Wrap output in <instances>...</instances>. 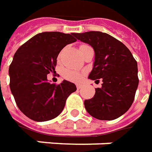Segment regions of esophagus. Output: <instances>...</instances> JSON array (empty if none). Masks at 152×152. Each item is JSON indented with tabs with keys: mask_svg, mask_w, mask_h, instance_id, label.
Instances as JSON below:
<instances>
[{
	"mask_svg": "<svg viewBox=\"0 0 152 152\" xmlns=\"http://www.w3.org/2000/svg\"><path fill=\"white\" fill-rule=\"evenodd\" d=\"M76 87H77V88H78V89H80V88H82V87H83V85H82V84H77V85H76Z\"/></svg>",
	"mask_w": 152,
	"mask_h": 152,
	"instance_id": "esophagus-1",
	"label": "esophagus"
}]
</instances>
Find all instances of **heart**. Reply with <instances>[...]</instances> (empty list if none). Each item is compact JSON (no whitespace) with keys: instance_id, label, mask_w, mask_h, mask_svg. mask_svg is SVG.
Listing matches in <instances>:
<instances>
[{"instance_id":"1","label":"heart","mask_w":152,"mask_h":152,"mask_svg":"<svg viewBox=\"0 0 152 152\" xmlns=\"http://www.w3.org/2000/svg\"><path fill=\"white\" fill-rule=\"evenodd\" d=\"M85 46H88V45H81L80 47H85ZM79 47V48H80ZM82 75L83 73L79 72V71L73 70V69H66L64 71L63 73V76L64 78H66L67 80L72 82H78L82 78Z\"/></svg>"}]
</instances>
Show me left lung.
Returning <instances> with one entry per match:
<instances>
[{
    "instance_id": "8db88e82",
    "label": "left lung",
    "mask_w": 152,
    "mask_h": 152,
    "mask_svg": "<svg viewBox=\"0 0 152 152\" xmlns=\"http://www.w3.org/2000/svg\"><path fill=\"white\" fill-rule=\"evenodd\" d=\"M75 37L89 44L95 51L93 69L88 78L102 80L94 96L85 100L84 106L92 117L113 120L131 107L138 86L137 64L128 47L107 33L90 31L75 33Z\"/></svg>"
}]
</instances>
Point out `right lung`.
<instances>
[{
  "instance_id": "1",
  "label": "right lung",
  "mask_w": 152,
  "mask_h": 152,
  "mask_svg": "<svg viewBox=\"0 0 152 152\" xmlns=\"http://www.w3.org/2000/svg\"><path fill=\"white\" fill-rule=\"evenodd\" d=\"M76 41L75 33L44 32L27 41L15 54L9 69L10 88L17 106L29 119L43 122L57 117L68 96L77 90L66 80L60 84L47 80V74L56 72L61 50Z\"/></svg>"
}]
</instances>
